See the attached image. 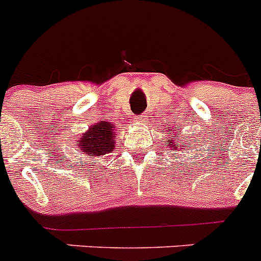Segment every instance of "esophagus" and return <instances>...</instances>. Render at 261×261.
<instances>
[{"label":"esophagus","instance_id":"34e87169","mask_svg":"<svg viewBox=\"0 0 261 261\" xmlns=\"http://www.w3.org/2000/svg\"><path fill=\"white\" fill-rule=\"evenodd\" d=\"M147 121V116H145V115H141V116H140V119H138V124H145Z\"/></svg>","mask_w":261,"mask_h":261}]
</instances>
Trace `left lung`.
I'll use <instances>...</instances> for the list:
<instances>
[{
  "label": "left lung",
  "mask_w": 261,
  "mask_h": 261,
  "mask_svg": "<svg viewBox=\"0 0 261 261\" xmlns=\"http://www.w3.org/2000/svg\"><path fill=\"white\" fill-rule=\"evenodd\" d=\"M168 128H170V126H168ZM176 128H180V125H175L174 128L172 129H170V130H177V133L180 132V130H179V129H176ZM168 141H167V144L165 145L166 147H168V150H170V149H176L177 151H181V149H183L184 151H187V153H188V149H186V146H184V142H176V138H177V135H170L168 136Z\"/></svg>",
  "instance_id": "1"
}]
</instances>
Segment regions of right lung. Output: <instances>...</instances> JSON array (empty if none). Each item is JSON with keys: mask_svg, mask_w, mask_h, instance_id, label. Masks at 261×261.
Listing matches in <instances>:
<instances>
[{"mask_svg": "<svg viewBox=\"0 0 261 261\" xmlns=\"http://www.w3.org/2000/svg\"><path fill=\"white\" fill-rule=\"evenodd\" d=\"M117 137V128L107 120H100L90 125L89 130L81 135L77 140V151L87 158L103 156L115 150V138ZM84 158V156H82Z\"/></svg>", "mask_w": 261, "mask_h": 261, "instance_id": "obj_1", "label": "right lung"}]
</instances>
